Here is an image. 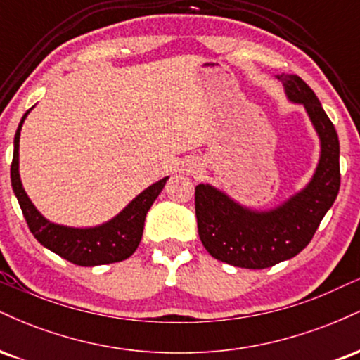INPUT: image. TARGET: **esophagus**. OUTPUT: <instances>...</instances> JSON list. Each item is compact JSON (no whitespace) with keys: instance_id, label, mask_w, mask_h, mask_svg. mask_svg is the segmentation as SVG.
<instances>
[{"instance_id":"34e87169","label":"esophagus","mask_w":360,"mask_h":360,"mask_svg":"<svg viewBox=\"0 0 360 360\" xmlns=\"http://www.w3.org/2000/svg\"><path fill=\"white\" fill-rule=\"evenodd\" d=\"M189 172H191L193 176H200L201 172H203V169H201V166L198 162H191L189 164V169H188Z\"/></svg>"}]
</instances>
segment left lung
Returning a JSON list of instances; mask_svg holds the SVG:
<instances>
[{"instance_id": "left-lung-1", "label": "left lung", "mask_w": 360, "mask_h": 360, "mask_svg": "<svg viewBox=\"0 0 360 360\" xmlns=\"http://www.w3.org/2000/svg\"><path fill=\"white\" fill-rule=\"evenodd\" d=\"M288 101L303 105L320 140L311 179L269 210H254L212 184H198L194 208L198 233L210 255L245 269H266L298 255L315 235L340 189V143L313 89L295 74H281Z\"/></svg>"}]
</instances>
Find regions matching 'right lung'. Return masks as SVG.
Wrapping results in <instances>:
<instances>
[{
  "mask_svg": "<svg viewBox=\"0 0 360 360\" xmlns=\"http://www.w3.org/2000/svg\"><path fill=\"white\" fill-rule=\"evenodd\" d=\"M34 110L23 115L15 134L13 162H11V188L22 208L28 229L45 249L60 255L62 259L82 267L103 266L125 260L137 250L143 233L146 214L160 191L166 186L169 176L150 184L137 194L125 208L108 221L96 226H68L53 223L44 217L32 203L20 179V131L25 118Z\"/></svg>",
  "mask_w": 360,
  "mask_h": 360,
  "instance_id": "obj_1",
  "label": "right lung"
}]
</instances>
